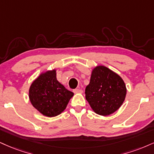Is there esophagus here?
<instances>
[{
    "label": "esophagus",
    "instance_id": "34e87169",
    "mask_svg": "<svg viewBox=\"0 0 154 154\" xmlns=\"http://www.w3.org/2000/svg\"><path fill=\"white\" fill-rule=\"evenodd\" d=\"M74 93L77 94V93H82V90H79V89H75L73 90Z\"/></svg>",
    "mask_w": 154,
    "mask_h": 154
}]
</instances>
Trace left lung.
<instances>
[{"label": "left lung", "mask_w": 154, "mask_h": 154, "mask_svg": "<svg viewBox=\"0 0 154 154\" xmlns=\"http://www.w3.org/2000/svg\"><path fill=\"white\" fill-rule=\"evenodd\" d=\"M126 92V86L119 75L107 66L98 65L92 70L85 98L95 113L107 116L120 108Z\"/></svg>", "instance_id": "obj_1"}]
</instances>
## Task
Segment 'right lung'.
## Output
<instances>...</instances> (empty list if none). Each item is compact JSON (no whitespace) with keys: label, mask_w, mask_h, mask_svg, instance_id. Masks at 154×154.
Returning a JSON list of instances; mask_svg holds the SVG:
<instances>
[{"label":"right lung","mask_w":154,"mask_h":154,"mask_svg":"<svg viewBox=\"0 0 154 154\" xmlns=\"http://www.w3.org/2000/svg\"><path fill=\"white\" fill-rule=\"evenodd\" d=\"M74 93L57 79V70L42 72L31 83L29 97L31 105L41 114L52 118L66 109Z\"/></svg>","instance_id":"1"}]
</instances>
